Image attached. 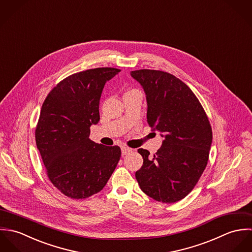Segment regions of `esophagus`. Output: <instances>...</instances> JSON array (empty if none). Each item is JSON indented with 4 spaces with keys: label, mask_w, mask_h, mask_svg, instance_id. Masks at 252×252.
<instances>
[{
    "label": "esophagus",
    "mask_w": 252,
    "mask_h": 252,
    "mask_svg": "<svg viewBox=\"0 0 252 252\" xmlns=\"http://www.w3.org/2000/svg\"><path fill=\"white\" fill-rule=\"evenodd\" d=\"M131 151H132V149L129 148V147H127V146H123V147L121 148V152H122V155H123V156L126 155V154H128V153L131 152Z\"/></svg>",
    "instance_id": "obj_1"
}]
</instances>
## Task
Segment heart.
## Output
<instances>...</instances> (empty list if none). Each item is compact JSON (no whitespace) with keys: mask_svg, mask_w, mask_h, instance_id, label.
I'll list each match as a JSON object with an SVG mask.
<instances>
[{"mask_svg":"<svg viewBox=\"0 0 252 252\" xmlns=\"http://www.w3.org/2000/svg\"><path fill=\"white\" fill-rule=\"evenodd\" d=\"M134 92H139V91L136 90V89H129V90L126 91L125 94H130V93H134ZM125 94H124V95H125Z\"/></svg>","mask_w":252,"mask_h":252,"instance_id":"heart-1","label":"heart"}]
</instances>
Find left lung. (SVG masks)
Returning a JSON list of instances; mask_svg holds the SVG:
<instances>
[{"instance_id": "1", "label": "left lung", "mask_w": 252, "mask_h": 252, "mask_svg": "<svg viewBox=\"0 0 252 252\" xmlns=\"http://www.w3.org/2000/svg\"><path fill=\"white\" fill-rule=\"evenodd\" d=\"M131 76L146 95L148 125L164 139L153 156L138 150L144 164L136 179L150 198L176 203L192 191L207 167L213 142L210 121L192 90L175 75L138 70Z\"/></svg>"}]
</instances>
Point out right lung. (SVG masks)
I'll list each match as a JSON object with an SVG mask.
<instances>
[{
  "label": "right lung",
  "instance_id": "obj_1",
  "mask_svg": "<svg viewBox=\"0 0 252 252\" xmlns=\"http://www.w3.org/2000/svg\"><path fill=\"white\" fill-rule=\"evenodd\" d=\"M119 72L115 68H96L73 73L60 81L42 104L36 147L48 179L72 199H85L100 192L120 159L119 146L89 139L91 125L100 120L104 86Z\"/></svg>",
  "mask_w": 252,
  "mask_h": 252
}]
</instances>
